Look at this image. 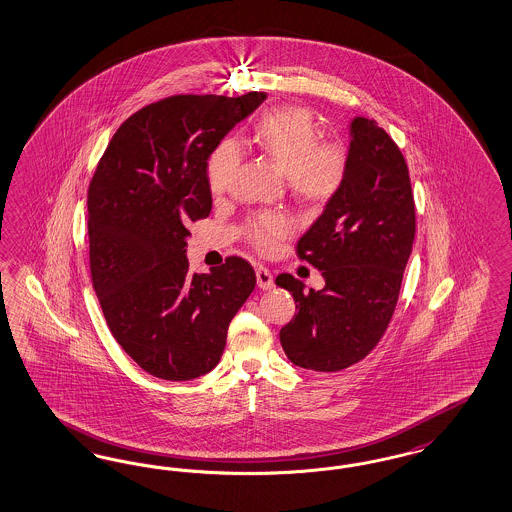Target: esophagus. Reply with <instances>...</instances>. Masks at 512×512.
Instances as JSON below:
<instances>
[{"label":"esophagus","instance_id":"esophagus-1","mask_svg":"<svg viewBox=\"0 0 512 512\" xmlns=\"http://www.w3.org/2000/svg\"><path fill=\"white\" fill-rule=\"evenodd\" d=\"M255 274H257V286L261 287V289L268 291V289L274 287V278H272V272L268 268L257 266Z\"/></svg>","mask_w":512,"mask_h":512}]
</instances>
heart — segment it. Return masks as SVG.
Segmentation results:
<instances>
[{
  "label": "heart",
  "instance_id": "b5f03b06",
  "mask_svg": "<svg viewBox=\"0 0 512 512\" xmlns=\"http://www.w3.org/2000/svg\"><path fill=\"white\" fill-rule=\"evenodd\" d=\"M253 141L286 171L291 192L303 202L326 205L341 192L350 171V150L343 141H322V131L312 112L303 106H280L259 120ZM242 160L232 141L215 146L207 160V188L213 196L228 190ZM295 232V221L282 211L249 215L246 236L259 251Z\"/></svg>",
  "mask_w": 512,
  "mask_h": 512
}]
</instances>
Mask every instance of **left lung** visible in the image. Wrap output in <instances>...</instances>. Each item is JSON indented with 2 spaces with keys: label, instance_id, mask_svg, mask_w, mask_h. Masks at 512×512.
I'll return each mask as SVG.
<instances>
[{
  "label": "left lung",
  "instance_id": "obj_1",
  "mask_svg": "<svg viewBox=\"0 0 512 512\" xmlns=\"http://www.w3.org/2000/svg\"><path fill=\"white\" fill-rule=\"evenodd\" d=\"M413 238L406 158L385 129L356 118L347 183L297 244V257L322 270L326 287L307 293L291 274L276 278L297 303V316L280 329L295 366L341 371L377 347L398 303Z\"/></svg>",
  "mask_w": 512,
  "mask_h": 512
}]
</instances>
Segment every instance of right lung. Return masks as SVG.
I'll return each mask as SVG.
<instances>
[{"label": "right lung", "instance_id": "obj_1", "mask_svg": "<svg viewBox=\"0 0 512 512\" xmlns=\"http://www.w3.org/2000/svg\"><path fill=\"white\" fill-rule=\"evenodd\" d=\"M265 99L251 91L148 104L118 127L89 183V270L104 320L158 379L215 368L230 320L255 289L253 266L236 255L211 274L190 272L186 236L211 213L209 154Z\"/></svg>", "mask_w": 512, "mask_h": 512}]
</instances>
